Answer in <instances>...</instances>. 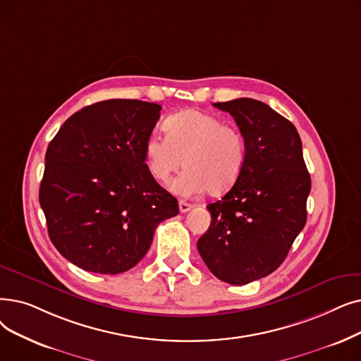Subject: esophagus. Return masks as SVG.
Listing matches in <instances>:
<instances>
[{"mask_svg":"<svg viewBox=\"0 0 361 361\" xmlns=\"http://www.w3.org/2000/svg\"><path fill=\"white\" fill-rule=\"evenodd\" d=\"M178 208H180V212L184 214V212H187V211H190V209L193 208V205H192V203H187V202H184V200H180Z\"/></svg>","mask_w":361,"mask_h":361,"instance_id":"obj_1","label":"esophagus"}]
</instances>
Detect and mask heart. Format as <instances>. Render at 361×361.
I'll use <instances>...</instances> for the list:
<instances>
[{"label": "heart", "instance_id": "heart-1", "mask_svg": "<svg viewBox=\"0 0 361 361\" xmlns=\"http://www.w3.org/2000/svg\"><path fill=\"white\" fill-rule=\"evenodd\" d=\"M166 135H150L145 153L149 172L161 183L184 165L171 189L181 196L223 195L239 180L246 164V138L236 125L189 109L165 122Z\"/></svg>", "mask_w": 361, "mask_h": 361}]
</instances>
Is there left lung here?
I'll list each match as a JSON object with an SVG mask.
<instances>
[{
    "mask_svg": "<svg viewBox=\"0 0 361 361\" xmlns=\"http://www.w3.org/2000/svg\"><path fill=\"white\" fill-rule=\"evenodd\" d=\"M246 138V164L231 189L207 207L208 231L197 240L207 267L230 285L273 273L307 221L311 180L293 123L254 99L214 103Z\"/></svg>",
    "mask_w": 361,
    "mask_h": 361,
    "instance_id": "left-lung-1",
    "label": "left lung"
}]
</instances>
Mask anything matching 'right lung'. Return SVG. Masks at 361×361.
Segmentation results:
<instances>
[{
  "label": "right lung",
  "instance_id": "right-lung-1",
  "mask_svg": "<svg viewBox=\"0 0 361 361\" xmlns=\"http://www.w3.org/2000/svg\"><path fill=\"white\" fill-rule=\"evenodd\" d=\"M161 106L112 99L73 114L45 153L39 203L59 252L85 271L119 274L149 250L177 199L146 165Z\"/></svg>",
  "mask_w": 361,
  "mask_h": 361
}]
</instances>
